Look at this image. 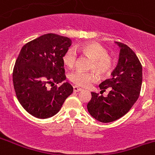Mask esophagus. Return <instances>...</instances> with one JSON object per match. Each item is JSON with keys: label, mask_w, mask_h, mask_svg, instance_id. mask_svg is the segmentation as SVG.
Segmentation results:
<instances>
[{"label": "esophagus", "mask_w": 155, "mask_h": 155, "mask_svg": "<svg viewBox=\"0 0 155 155\" xmlns=\"http://www.w3.org/2000/svg\"><path fill=\"white\" fill-rule=\"evenodd\" d=\"M73 91H74V92H79V91H82V89L81 88H79V87H77V86H73Z\"/></svg>", "instance_id": "esophagus-1"}]
</instances>
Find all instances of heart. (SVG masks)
<instances>
[{
  "label": "heart",
  "mask_w": 155,
  "mask_h": 155,
  "mask_svg": "<svg viewBox=\"0 0 155 155\" xmlns=\"http://www.w3.org/2000/svg\"><path fill=\"white\" fill-rule=\"evenodd\" d=\"M76 51L91 58L89 69L94 70L100 76H107L112 72L115 65V59L113 56L108 54L104 48L96 42H86L80 46H76L74 49H68L62 58L63 64L67 68L70 69L75 65L76 61ZM69 79L77 86L85 88L97 81V75L94 71L76 70L70 73Z\"/></svg>",
  "instance_id": "heart-1"
}]
</instances>
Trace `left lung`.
<instances>
[{
  "mask_svg": "<svg viewBox=\"0 0 155 155\" xmlns=\"http://www.w3.org/2000/svg\"><path fill=\"white\" fill-rule=\"evenodd\" d=\"M120 48L117 66L111 78L99 85L101 94L91 92L87 104L91 117L101 123H110L122 117L130 111L140 94L142 82V67L139 58L130 47L115 42ZM109 91L104 97L102 94Z\"/></svg>",
  "mask_w": 155,
  "mask_h": 155,
  "instance_id": "1",
  "label": "left lung"
}]
</instances>
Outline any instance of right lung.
I'll return each instance as SVG.
<instances>
[{"instance_id":"1","label":"right lung","mask_w":155,"mask_h":155,"mask_svg":"<svg viewBox=\"0 0 155 155\" xmlns=\"http://www.w3.org/2000/svg\"><path fill=\"white\" fill-rule=\"evenodd\" d=\"M71 44L69 38L49 33L25 44L19 52L13 71V87L20 104L35 117H53L73 93L68 82L55 85L66 79L62 58Z\"/></svg>"}]
</instances>
